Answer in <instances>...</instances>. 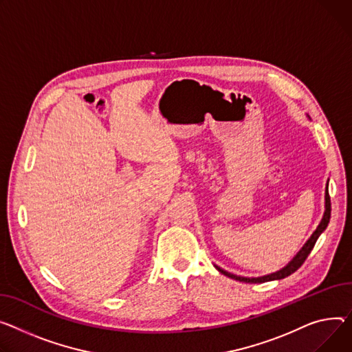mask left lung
I'll use <instances>...</instances> for the list:
<instances>
[{
    "mask_svg": "<svg viewBox=\"0 0 352 352\" xmlns=\"http://www.w3.org/2000/svg\"><path fill=\"white\" fill-rule=\"evenodd\" d=\"M330 217H331V201H330V194H329V185H327V191H325V212H324V217L318 225V228L314 230V233L311 235V238L307 241V243L304 245L301 248V250L296 254L294 259L286 266L283 267L282 270H278L276 273H272V274H267V276H263V277H253V278H249V277H241V276H235V274H230L219 267H217L222 274L233 278V280H239V282H243V283H265V282H272V280H278V278H285L287 276H290L292 273H294L304 262H306V259L309 257L310 252L313 250L318 236L322 233V230L327 228V225H329L330 222Z\"/></svg>",
    "mask_w": 352,
    "mask_h": 352,
    "instance_id": "8db88e82",
    "label": "left lung"
}]
</instances>
